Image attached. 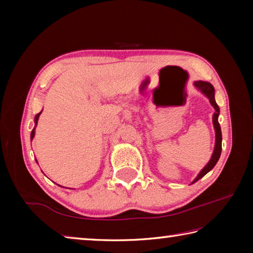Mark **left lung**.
<instances>
[{
  "label": "left lung",
  "instance_id": "obj_1",
  "mask_svg": "<svg viewBox=\"0 0 253 253\" xmlns=\"http://www.w3.org/2000/svg\"><path fill=\"white\" fill-rule=\"evenodd\" d=\"M194 87L198 89V90L202 92L205 97L209 98L210 104L212 105L214 110H215V111H214L213 117H212L214 130H215V145H214V151L212 153L211 160H210L208 164L205 165L202 169H201V172L198 174V176L194 178V181L192 182L191 184L198 182L200 178H202L205 174H208L210 170H211L214 168V166H215L217 161H219L220 155H221V151H222V132H221V127H220V124H219L220 108L216 104L215 98H214V95H215V93H214L213 85L210 83H207V81L200 80V81H194Z\"/></svg>",
  "mask_w": 253,
  "mask_h": 253
}]
</instances>
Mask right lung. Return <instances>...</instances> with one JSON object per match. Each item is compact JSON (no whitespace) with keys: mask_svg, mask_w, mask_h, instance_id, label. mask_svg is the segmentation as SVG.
Listing matches in <instances>:
<instances>
[{"mask_svg":"<svg viewBox=\"0 0 253 253\" xmlns=\"http://www.w3.org/2000/svg\"><path fill=\"white\" fill-rule=\"evenodd\" d=\"M40 115H41V113H39V114H37L36 115V117H34V128L32 129V131H31V140L33 139V137H34V135H36V127H37V125H38V119H39V117H40ZM37 161V160H36Z\"/></svg>","mask_w":253,"mask_h":253,"instance_id":"obj_1","label":"right lung"}]
</instances>
